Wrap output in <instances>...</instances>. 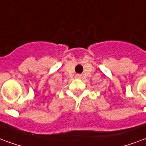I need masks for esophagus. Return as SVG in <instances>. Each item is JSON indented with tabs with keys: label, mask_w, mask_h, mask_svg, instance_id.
Wrapping results in <instances>:
<instances>
[{
	"label": "esophagus",
	"mask_w": 146,
	"mask_h": 146,
	"mask_svg": "<svg viewBox=\"0 0 146 146\" xmlns=\"http://www.w3.org/2000/svg\"><path fill=\"white\" fill-rule=\"evenodd\" d=\"M76 78H80L81 75L80 74H76Z\"/></svg>",
	"instance_id": "obj_1"
}]
</instances>
